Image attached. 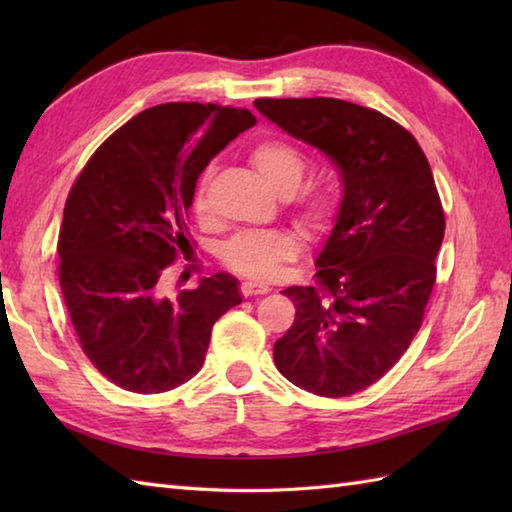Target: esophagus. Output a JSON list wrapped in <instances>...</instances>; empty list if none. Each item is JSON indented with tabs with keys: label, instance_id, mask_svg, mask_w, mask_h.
<instances>
[{
	"label": "esophagus",
	"instance_id": "obj_1",
	"mask_svg": "<svg viewBox=\"0 0 512 512\" xmlns=\"http://www.w3.org/2000/svg\"><path fill=\"white\" fill-rule=\"evenodd\" d=\"M270 286L266 284H257V281H244L242 284V295L244 297H255V295H266Z\"/></svg>",
	"mask_w": 512,
	"mask_h": 512
}]
</instances>
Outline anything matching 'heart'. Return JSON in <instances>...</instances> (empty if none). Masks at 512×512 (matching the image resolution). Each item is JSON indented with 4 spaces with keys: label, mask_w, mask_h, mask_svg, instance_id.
I'll list each match as a JSON object with an SVG mask.
<instances>
[{
    "label": "heart",
    "mask_w": 512,
    "mask_h": 512,
    "mask_svg": "<svg viewBox=\"0 0 512 512\" xmlns=\"http://www.w3.org/2000/svg\"><path fill=\"white\" fill-rule=\"evenodd\" d=\"M250 162L270 189L290 198L301 189L308 173V158L286 140H262L250 149ZM213 180V167H206L193 191L195 213L206 211V195ZM339 213V195L325 184H312L301 191L295 204L299 224L308 233H325ZM301 244L290 231H246L228 239L222 248V262L235 273L250 279H270L279 266L299 255Z\"/></svg>",
    "instance_id": "1"
}]
</instances>
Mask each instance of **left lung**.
I'll list each match as a JSON object with an SVG mask.
<instances>
[{
	"instance_id": "8db88e82",
	"label": "left lung",
	"mask_w": 512,
	"mask_h": 512,
	"mask_svg": "<svg viewBox=\"0 0 512 512\" xmlns=\"http://www.w3.org/2000/svg\"><path fill=\"white\" fill-rule=\"evenodd\" d=\"M292 138L323 151L343 184L317 286L284 295L297 314L273 347L292 385L352 396L383 378L420 330L444 237L429 160L405 127L339 99H257Z\"/></svg>"
}]
</instances>
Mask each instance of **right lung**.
Here are the masks:
<instances>
[{
  "instance_id": "right-lung-1",
  "label": "right lung",
  "mask_w": 512,
  "mask_h": 512,
  "mask_svg": "<svg viewBox=\"0 0 512 512\" xmlns=\"http://www.w3.org/2000/svg\"><path fill=\"white\" fill-rule=\"evenodd\" d=\"M257 118L248 110L165 103L136 114L76 178L59 233V284L81 350L114 385L169 391L200 372L213 323L242 303L228 273L176 299L158 281L189 242L195 182Z\"/></svg>"
}]
</instances>
